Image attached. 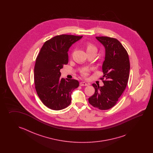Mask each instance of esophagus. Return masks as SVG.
<instances>
[{"instance_id":"34e87169","label":"esophagus","mask_w":153,"mask_h":153,"mask_svg":"<svg viewBox=\"0 0 153 153\" xmlns=\"http://www.w3.org/2000/svg\"><path fill=\"white\" fill-rule=\"evenodd\" d=\"M88 84L87 83H86V82H83V81H82V82H80V86H88Z\"/></svg>"}]
</instances>
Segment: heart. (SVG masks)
<instances>
[{
  "mask_svg": "<svg viewBox=\"0 0 153 153\" xmlns=\"http://www.w3.org/2000/svg\"><path fill=\"white\" fill-rule=\"evenodd\" d=\"M84 48L87 53H90L91 52H96V48L94 44L90 42H85L84 44ZM89 72V69L88 68H85L81 71V74L82 76H86L88 75Z\"/></svg>",
  "mask_w": 153,
  "mask_h": 153,
  "instance_id": "b5f03b06",
  "label": "heart"
}]
</instances>
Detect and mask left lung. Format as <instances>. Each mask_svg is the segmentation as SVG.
I'll list each match as a JSON object with an SVG mask.
<instances>
[{"mask_svg": "<svg viewBox=\"0 0 153 153\" xmlns=\"http://www.w3.org/2000/svg\"><path fill=\"white\" fill-rule=\"evenodd\" d=\"M96 38L105 49V60L102 65L103 76L100 78L104 86L92 84L95 92L88 98V102L100 110H107L117 104L126 88L130 74V60L127 51L117 39L108 36Z\"/></svg>", "mask_w": 153, "mask_h": 153, "instance_id": "left-lung-1", "label": "left lung"}]
</instances>
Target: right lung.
I'll use <instances>...</instances> for the list:
<instances>
[{
  "instance_id": "obj_1",
  "label": "right lung",
  "mask_w": 153,
  "mask_h": 153,
  "mask_svg": "<svg viewBox=\"0 0 153 153\" xmlns=\"http://www.w3.org/2000/svg\"><path fill=\"white\" fill-rule=\"evenodd\" d=\"M82 36L62 34L47 40L40 49L34 66V84L42 103L59 111L71 103L72 91L79 86L75 79L60 78V69L68 63V51Z\"/></svg>"
}]
</instances>
